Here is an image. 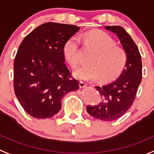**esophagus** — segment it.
<instances>
[{
	"label": "esophagus",
	"mask_w": 154,
	"mask_h": 154,
	"mask_svg": "<svg viewBox=\"0 0 154 154\" xmlns=\"http://www.w3.org/2000/svg\"><path fill=\"white\" fill-rule=\"evenodd\" d=\"M79 87H80L81 88H85V87L87 86V84L85 83V82H79Z\"/></svg>",
	"instance_id": "34e87169"
}]
</instances>
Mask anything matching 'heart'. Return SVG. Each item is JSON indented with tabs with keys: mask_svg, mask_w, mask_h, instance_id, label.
Masks as SVG:
<instances>
[{
	"mask_svg": "<svg viewBox=\"0 0 154 154\" xmlns=\"http://www.w3.org/2000/svg\"><path fill=\"white\" fill-rule=\"evenodd\" d=\"M88 45L95 50L88 59V64L79 66L73 74L79 79L110 82L118 78L124 71L128 62V55L124 49L116 47L113 38L104 32H88L79 35ZM80 42L76 36H72L63 45V55L72 67L79 63Z\"/></svg>",
	"mask_w": 154,
	"mask_h": 154,
	"instance_id": "1",
	"label": "heart"
}]
</instances>
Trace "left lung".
Masks as SVG:
<instances>
[{"label": "left lung", "mask_w": 154, "mask_h": 154, "mask_svg": "<svg viewBox=\"0 0 154 154\" xmlns=\"http://www.w3.org/2000/svg\"><path fill=\"white\" fill-rule=\"evenodd\" d=\"M105 29L115 33L128 55L124 71L114 82L96 87L101 101L95 106H87L90 116L102 121L118 119L128 111L135 99L142 77L141 55L132 38L120 26H107Z\"/></svg>", "instance_id": "1"}]
</instances>
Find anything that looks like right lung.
Returning <instances> with one entry per match:
<instances>
[{
	"label": "right lung",
	"instance_id": "obj_1",
	"mask_svg": "<svg viewBox=\"0 0 154 154\" xmlns=\"http://www.w3.org/2000/svg\"><path fill=\"white\" fill-rule=\"evenodd\" d=\"M80 28L75 25L48 22L24 38L14 61V90L23 110L36 119L58 113L61 99L79 90L65 64L64 42Z\"/></svg>",
	"mask_w": 154,
	"mask_h": 154
}]
</instances>
